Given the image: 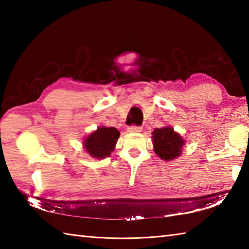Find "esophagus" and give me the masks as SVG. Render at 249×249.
I'll return each instance as SVG.
<instances>
[{
	"label": "esophagus",
	"instance_id": "obj_1",
	"mask_svg": "<svg viewBox=\"0 0 249 249\" xmlns=\"http://www.w3.org/2000/svg\"><path fill=\"white\" fill-rule=\"evenodd\" d=\"M127 130L129 131V133H140V131L142 130V127H141V126L131 125V126H129V127L127 128Z\"/></svg>",
	"mask_w": 249,
	"mask_h": 249
}]
</instances>
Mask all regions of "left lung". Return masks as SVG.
<instances>
[{
  "mask_svg": "<svg viewBox=\"0 0 249 249\" xmlns=\"http://www.w3.org/2000/svg\"><path fill=\"white\" fill-rule=\"evenodd\" d=\"M153 145L154 152L161 160H171L181 154L184 141L172 127L156 128L153 131Z\"/></svg>",
  "mask_w": 249,
  "mask_h": 249,
  "instance_id": "8db88e82",
  "label": "left lung"
}]
</instances>
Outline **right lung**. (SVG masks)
Returning a JSON list of instances; mask_svg holds the SVG:
<instances>
[{
	"mask_svg": "<svg viewBox=\"0 0 249 249\" xmlns=\"http://www.w3.org/2000/svg\"><path fill=\"white\" fill-rule=\"evenodd\" d=\"M119 137L120 133L114 127H99L84 140V147L92 157L100 160L110 156Z\"/></svg>",
	"mask_w": 249,
	"mask_h": 249,
	"instance_id": "obj_1",
	"label": "right lung"
}]
</instances>
